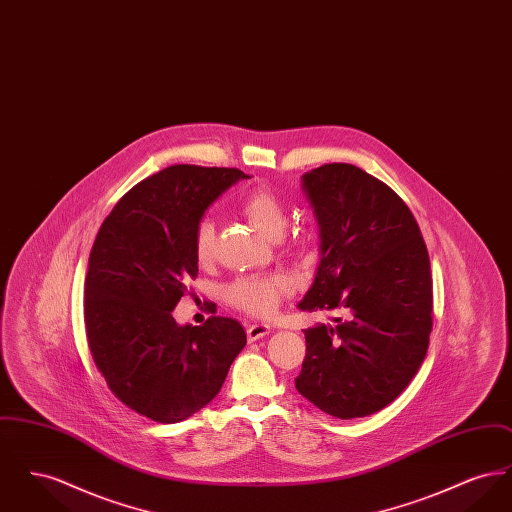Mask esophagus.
I'll return each mask as SVG.
<instances>
[{
    "mask_svg": "<svg viewBox=\"0 0 512 512\" xmlns=\"http://www.w3.org/2000/svg\"><path fill=\"white\" fill-rule=\"evenodd\" d=\"M270 330L272 328L268 324H251V326H247V340H261V338H265V336L270 334Z\"/></svg>",
    "mask_w": 512,
    "mask_h": 512,
    "instance_id": "obj_1",
    "label": "esophagus"
}]
</instances>
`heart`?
<instances>
[{"mask_svg":"<svg viewBox=\"0 0 512 512\" xmlns=\"http://www.w3.org/2000/svg\"><path fill=\"white\" fill-rule=\"evenodd\" d=\"M240 211L247 222L268 240L282 238L288 224V213L276 195L267 190H253L245 195ZM215 238V222L201 220L194 234L195 259L201 267L211 265L215 259ZM290 292L292 284L284 276H242L228 286L226 297L236 309L247 315L267 318L274 315L282 297Z\"/></svg>","mask_w":512,"mask_h":512,"instance_id":"heart-1","label":"heart"}]
</instances>
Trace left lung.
<instances>
[{
    "label": "left lung",
    "mask_w": 512,
    "mask_h": 512,
    "mask_svg": "<svg viewBox=\"0 0 512 512\" xmlns=\"http://www.w3.org/2000/svg\"><path fill=\"white\" fill-rule=\"evenodd\" d=\"M320 263L297 305L332 313L305 330L297 391L341 420L378 413L409 386L432 332L430 257L405 201L368 172L330 163L303 174Z\"/></svg>",
    "instance_id": "1"
}]
</instances>
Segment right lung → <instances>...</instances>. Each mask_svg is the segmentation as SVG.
<instances>
[{
  "mask_svg": "<svg viewBox=\"0 0 512 512\" xmlns=\"http://www.w3.org/2000/svg\"><path fill=\"white\" fill-rule=\"evenodd\" d=\"M244 178L172 165L122 195L96 236L84 284L90 353L115 397L155 422H182L209 405L245 347L234 318L180 326L172 317L197 276V224Z\"/></svg>",
  "mask_w": 512,
  "mask_h": 512,
  "instance_id": "add662e5",
  "label": "right lung"
}]
</instances>
